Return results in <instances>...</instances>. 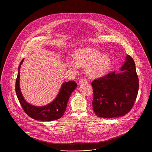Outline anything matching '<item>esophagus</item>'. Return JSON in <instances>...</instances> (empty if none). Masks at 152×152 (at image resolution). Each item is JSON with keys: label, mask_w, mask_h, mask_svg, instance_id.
Instances as JSON below:
<instances>
[{"label": "esophagus", "mask_w": 152, "mask_h": 152, "mask_svg": "<svg viewBox=\"0 0 152 152\" xmlns=\"http://www.w3.org/2000/svg\"><path fill=\"white\" fill-rule=\"evenodd\" d=\"M84 83H87V80L83 78H81L79 80V84H84Z\"/></svg>", "instance_id": "34e87169"}]
</instances>
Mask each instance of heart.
Returning <instances> with one entry per match:
<instances>
[{
  "label": "heart",
  "mask_w": 152,
  "mask_h": 152,
  "mask_svg": "<svg viewBox=\"0 0 152 152\" xmlns=\"http://www.w3.org/2000/svg\"><path fill=\"white\" fill-rule=\"evenodd\" d=\"M66 64L74 71L77 66L85 68L89 77H98L105 75L110 69L112 61L108 55L93 48H83L77 50L72 57V61L67 60Z\"/></svg>",
  "instance_id": "1"
}]
</instances>
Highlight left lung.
Masks as SVG:
<instances>
[{
	"label": "left lung",
	"mask_w": 152,
	"mask_h": 152,
	"mask_svg": "<svg viewBox=\"0 0 152 152\" xmlns=\"http://www.w3.org/2000/svg\"><path fill=\"white\" fill-rule=\"evenodd\" d=\"M120 72L115 71L92 81L93 110L99 117L112 118L128 113L133 106L139 89L134 61L127 55Z\"/></svg>",
	"instance_id": "1"
}]
</instances>
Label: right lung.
<instances>
[{
	"label": "right lung",
	"instance_id": "1",
	"mask_svg": "<svg viewBox=\"0 0 152 152\" xmlns=\"http://www.w3.org/2000/svg\"><path fill=\"white\" fill-rule=\"evenodd\" d=\"M24 60H22L18 67L16 81V92L22 108L30 117L36 121H51L60 119L63 116L68 99L77 87V84L74 81L65 82L62 84L58 94L51 102L42 107L31 105L24 99L20 88V69Z\"/></svg>",
	"mask_w": 152,
	"mask_h": 152
}]
</instances>
